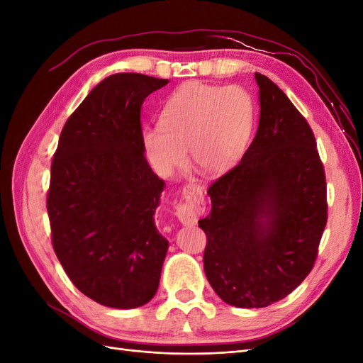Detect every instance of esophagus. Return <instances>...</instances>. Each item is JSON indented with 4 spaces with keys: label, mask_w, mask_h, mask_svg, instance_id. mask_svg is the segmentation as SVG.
Wrapping results in <instances>:
<instances>
[{
    "label": "esophagus",
    "mask_w": 363,
    "mask_h": 363,
    "mask_svg": "<svg viewBox=\"0 0 363 363\" xmlns=\"http://www.w3.org/2000/svg\"><path fill=\"white\" fill-rule=\"evenodd\" d=\"M203 188L196 183H189L183 188V203L175 208V216L184 225H192L199 221L200 213L204 211Z\"/></svg>",
    "instance_id": "34e87169"
}]
</instances>
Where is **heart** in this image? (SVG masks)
<instances>
[{"mask_svg": "<svg viewBox=\"0 0 363 363\" xmlns=\"http://www.w3.org/2000/svg\"><path fill=\"white\" fill-rule=\"evenodd\" d=\"M256 104L240 86L188 83L172 92L160 125L142 130L150 163L169 175L188 159L204 175H219L242 157L255 127Z\"/></svg>", "mask_w": 363, "mask_h": 363, "instance_id": "b5f03b06", "label": "heart"}]
</instances>
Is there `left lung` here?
<instances>
[{
	"mask_svg": "<svg viewBox=\"0 0 363 363\" xmlns=\"http://www.w3.org/2000/svg\"><path fill=\"white\" fill-rule=\"evenodd\" d=\"M259 86V127L236 167L207 191L212 211L204 272L216 295L242 309L291 294L313 268L327 223L325 175L307 121L268 77Z\"/></svg>",
	"mask_w": 363,
	"mask_h": 363,
	"instance_id": "1",
	"label": "left lung"
}]
</instances>
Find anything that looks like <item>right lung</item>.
I'll use <instances>...</instances> for the list:
<instances>
[{"label":"right lung","instance_id":"right-lung-1","mask_svg":"<svg viewBox=\"0 0 363 363\" xmlns=\"http://www.w3.org/2000/svg\"><path fill=\"white\" fill-rule=\"evenodd\" d=\"M169 80L108 75L65 124L51 163L52 247L75 288L113 309L156 295L168 240L156 227L164 182L142 145L140 107Z\"/></svg>","mask_w":363,"mask_h":363}]
</instances>
